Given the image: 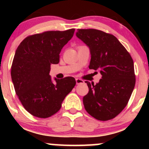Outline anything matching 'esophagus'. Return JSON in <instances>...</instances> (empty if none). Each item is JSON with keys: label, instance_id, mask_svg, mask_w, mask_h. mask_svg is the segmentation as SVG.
I'll list each match as a JSON object with an SVG mask.
<instances>
[{"label": "esophagus", "instance_id": "obj_1", "mask_svg": "<svg viewBox=\"0 0 149 149\" xmlns=\"http://www.w3.org/2000/svg\"><path fill=\"white\" fill-rule=\"evenodd\" d=\"M76 84L78 85V84H80V83H84V80H82V79H80V78H76Z\"/></svg>", "mask_w": 149, "mask_h": 149}]
</instances>
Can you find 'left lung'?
<instances>
[{
  "label": "left lung",
  "mask_w": 149,
  "mask_h": 149,
  "mask_svg": "<svg viewBox=\"0 0 149 149\" xmlns=\"http://www.w3.org/2000/svg\"><path fill=\"white\" fill-rule=\"evenodd\" d=\"M76 36L90 47L89 69L100 71L102 79L96 85L85 81L89 92L83 97L86 111L99 120L117 116L127 106L134 88V62L117 38L102 31L78 29Z\"/></svg>",
  "instance_id": "obj_1"
}]
</instances>
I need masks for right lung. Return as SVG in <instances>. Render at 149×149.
<instances>
[{
  "label": "right lung",
  "mask_w": 149,
  "mask_h": 149,
  "mask_svg": "<svg viewBox=\"0 0 149 149\" xmlns=\"http://www.w3.org/2000/svg\"><path fill=\"white\" fill-rule=\"evenodd\" d=\"M74 31L71 29L29 36L15 52L11 66L15 92L24 108L35 117L47 118L59 111L76 85L73 77L55 78L53 83L49 76L50 65L59 62V53Z\"/></svg>",
  "instance_id": "1"
}]
</instances>
